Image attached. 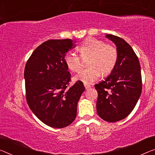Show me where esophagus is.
Returning <instances> with one entry per match:
<instances>
[{
  "label": "esophagus",
  "mask_w": 155,
  "mask_h": 155,
  "mask_svg": "<svg viewBox=\"0 0 155 155\" xmlns=\"http://www.w3.org/2000/svg\"><path fill=\"white\" fill-rule=\"evenodd\" d=\"M84 87H85L86 89H89V88L91 87V85L89 84H84Z\"/></svg>",
  "instance_id": "34e87169"
}]
</instances>
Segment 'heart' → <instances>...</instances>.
<instances>
[{
    "instance_id": "b5f03b06",
    "label": "heart",
    "mask_w": 155,
    "mask_h": 155,
    "mask_svg": "<svg viewBox=\"0 0 155 155\" xmlns=\"http://www.w3.org/2000/svg\"><path fill=\"white\" fill-rule=\"evenodd\" d=\"M78 51L83 59L89 58V68L82 70L75 77L77 80L84 84H91L101 75L107 76L112 72L118 60V52L115 47L101 39L89 37L84 40L78 46ZM81 57L73 53L66 54V65L73 72H79L82 68Z\"/></svg>"
}]
</instances>
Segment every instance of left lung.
<instances>
[{
    "instance_id": "obj_1",
    "label": "left lung",
    "mask_w": 155,
    "mask_h": 155,
    "mask_svg": "<svg viewBox=\"0 0 155 155\" xmlns=\"http://www.w3.org/2000/svg\"><path fill=\"white\" fill-rule=\"evenodd\" d=\"M116 46L118 60L105 80L95 84L97 90V113L104 120H123L134 109L142 90L141 66L134 50L124 39L107 35Z\"/></svg>"
}]
</instances>
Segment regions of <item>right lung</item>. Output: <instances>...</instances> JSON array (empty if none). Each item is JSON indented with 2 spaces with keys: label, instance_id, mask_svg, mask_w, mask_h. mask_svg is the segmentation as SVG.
<instances>
[{
  "label": "right lung",
  "instance_id": "1",
  "mask_svg": "<svg viewBox=\"0 0 155 155\" xmlns=\"http://www.w3.org/2000/svg\"><path fill=\"white\" fill-rule=\"evenodd\" d=\"M72 39L48 40L35 50L25 64L26 100L35 115L44 124L62 128L73 122L85 88L77 81L68 87L71 73L64 58L74 48Z\"/></svg>",
  "mask_w": 155,
  "mask_h": 155
}]
</instances>
